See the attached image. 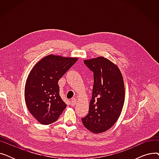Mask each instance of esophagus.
Wrapping results in <instances>:
<instances>
[{"instance_id": "34e87169", "label": "esophagus", "mask_w": 159, "mask_h": 159, "mask_svg": "<svg viewBox=\"0 0 159 159\" xmlns=\"http://www.w3.org/2000/svg\"><path fill=\"white\" fill-rule=\"evenodd\" d=\"M77 103V99L75 98H72L71 101V105L72 106H74L75 104Z\"/></svg>"}]
</instances>
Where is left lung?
Listing matches in <instances>:
<instances>
[{
	"instance_id": "8db88e82",
	"label": "left lung",
	"mask_w": 159,
	"mask_h": 159,
	"mask_svg": "<svg viewBox=\"0 0 159 159\" xmlns=\"http://www.w3.org/2000/svg\"><path fill=\"white\" fill-rule=\"evenodd\" d=\"M93 72L94 84L88 114L82 119L90 131L103 133L119 118L124 106L125 88L118 66L104 57L84 61Z\"/></svg>"
}]
</instances>
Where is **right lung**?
Listing matches in <instances>:
<instances>
[{
    "label": "right lung",
    "instance_id": "1",
    "mask_svg": "<svg viewBox=\"0 0 159 159\" xmlns=\"http://www.w3.org/2000/svg\"><path fill=\"white\" fill-rule=\"evenodd\" d=\"M77 60L51 54L37 62L30 72L25 84V102L39 123H53L66 107L59 95L58 81Z\"/></svg>",
    "mask_w": 159,
    "mask_h": 159
}]
</instances>
